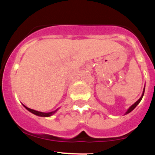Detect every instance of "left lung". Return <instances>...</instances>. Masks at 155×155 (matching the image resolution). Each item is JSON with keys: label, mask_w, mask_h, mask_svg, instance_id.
I'll list each match as a JSON object with an SVG mask.
<instances>
[{"label": "left lung", "mask_w": 155, "mask_h": 155, "mask_svg": "<svg viewBox=\"0 0 155 155\" xmlns=\"http://www.w3.org/2000/svg\"><path fill=\"white\" fill-rule=\"evenodd\" d=\"M144 90H145V87H144V88H143V94H142L141 97H140V98H139V99H138V101H136V103H135V104H133V105H132V106H130V108H128V109H127V111H126L125 114H128V113H130V112H131V111H133V109H134V108L136 107V106H137V105H138V104H139V103L140 102V101H141L142 97H143V94H144Z\"/></svg>", "instance_id": "left-lung-1"}]
</instances>
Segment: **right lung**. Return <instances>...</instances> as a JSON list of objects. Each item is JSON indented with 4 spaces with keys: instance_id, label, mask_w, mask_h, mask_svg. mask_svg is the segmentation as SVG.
I'll return each instance as SVG.
<instances>
[{
    "instance_id": "1",
    "label": "right lung",
    "mask_w": 155,
    "mask_h": 155,
    "mask_svg": "<svg viewBox=\"0 0 155 155\" xmlns=\"http://www.w3.org/2000/svg\"><path fill=\"white\" fill-rule=\"evenodd\" d=\"M22 105H23V104H22ZM23 106H24V107L27 110H28V111H29L30 112H31V113H33V114L37 115V116H39V117H50V116H51V115L54 114L55 112H56V111L58 110V109H56V110H55V111H54L48 112V113H44V112H41V111H35V110L31 109V108H29L27 107V106H25V105H23Z\"/></svg>"
}]
</instances>
